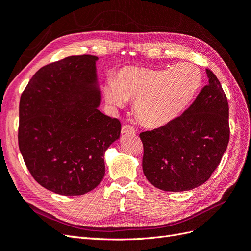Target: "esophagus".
<instances>
[{
    "instance_id": "obj_1",
    "label": "esophagus",
    "mask_w": 251,
    "mask_h": 251,
    "mask_svg": "<svg viewBox=\"0 0 251 251\" xmlns=\"http://www.w3.org/2000/svg\"><path fill=\"white\" fill-rule=\"evenodd\" d=\"M121 133H123V134H133L134 135L136 132L131 126L125 125L123 127H121Z\"/></svg>"
}]
</instances>
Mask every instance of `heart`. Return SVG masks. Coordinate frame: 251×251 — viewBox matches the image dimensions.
Listing matches in <instances>:
<instances>
[{
  "mask_svg": "<svg viewBox=\"0 0 251 251\" xmlns=\"http://www.w3.org/2000/svg\"><path fill=\"white\" fill-rule=\"evenodd\" d=\"M202 86V72L192 64L165 69L125 67L114 81L103 88L107 102L113 108L135 101V113L149 128L162 127L183 113Z\"/></svg>",
  "mask_w": 251,
  "mask_h": 251,
  "instance_id": "b5f03b06",
  "label": "heart"
}]
</instances>
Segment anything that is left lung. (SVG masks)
<instances>
[{
    "mask_svg": "<svg viewBox=\"0 0 251 251\" xmlns=\"http://www.w3.org/2000/svg\"><path fill=\"white\" fill-rule=\"evenodd\" d=\"M208 85L181 116L140 133L142 169L150 183L165 192H185L206 182L229 141V108L219 79L206 69Z\"/></svg>",
    "mask_w": 251,
    "mask_h": 251,
    "instance_id": "left-lung-1",
    "label": "left lung"
}]
</instances>
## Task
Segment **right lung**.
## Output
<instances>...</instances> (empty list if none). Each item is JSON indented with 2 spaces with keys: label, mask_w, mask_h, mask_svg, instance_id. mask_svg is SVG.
<instances>
[{
  "label": "right lung",
  "mask_w": 251,
  "mask_h": 251,
  "mask_svg": "<svg viewBox=\"0 0 251 251\" xmlns=\"http://www.w3.org/2000/svg\"><path fill=\"white\" fill-rule=\"evenodd\" d=\"M97 59L76 55L44 66L21 95V154L37 183L58 195L100 184L104 151L120 136L119 120L98 110Z\"/></svg>",
  "instance_id": "obj_1"
}]
</instances>
